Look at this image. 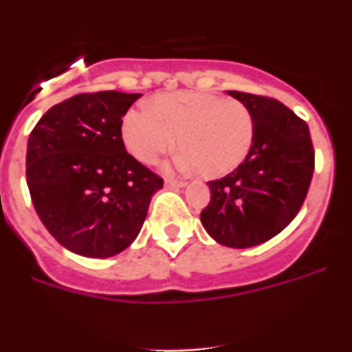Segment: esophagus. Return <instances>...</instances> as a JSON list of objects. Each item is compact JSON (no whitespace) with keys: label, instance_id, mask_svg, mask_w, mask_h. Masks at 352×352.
<instances>
[{"label":"esophagus","instance_id":"obj_1","mask_svg":"<svg viewBox=\"0 0 352 352\" xmlns=\"http://www.w3.org/2000/svg\"><path fill=\"white\" fill-rule=\"evenodd\" d=\"M185 182H179V179H174V178H166V186L167 188H182L185 186Z\"/></svg>","mask_w":352,"mask_h":352}]
</instances>
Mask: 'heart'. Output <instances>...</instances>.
Here are the masks:
<instances>
[{"label": "heart", "mask_w": 352, "mask_h": 352, "mask_svg": "<svg viewBox=\"0 0 352 352\" xmlns=\"http://www.w3.org/2000/svg\"><path fill=\"white\" fill-rule=\"evenodd\" d=\"M151 109H130L121 121L126 149L142 164H157L176 141L182 164L206 178L234 170L254 142V116L243 102L213 93H162Z\"/></svg>", "instance_id": "1"}]
</instances>
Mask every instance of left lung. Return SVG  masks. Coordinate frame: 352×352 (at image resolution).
<instances>
[{"label":"left lung","instance_id":"left-lung-1","mask_svg":"<svg viewBox=\"0 0 352 352\" xmlns=\"http://www.w3.org/2000/svg\"><path fill=\"white\" fill-rule=\"evenodd\" d=\"M227 93L254 116V142L231 174L208 182L211 199L201 222L220 245L247 248L268 241L296 217L312 182L316 155L307 121L282 102Z\"/></svg>","mask_w":352,"mask_h":352}]
</instances>
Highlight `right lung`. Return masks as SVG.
<instances>
[{
    "instance_id": "add662e5",
    "label": "right lung",
    "mask_w": 352,
    "mask_h": 352,
    "mask_svg": "<svg viewBox=\"0 0 352 352\" xmlns=\"http://www.w3.org/2000/svg\"><path fill=\"white\" fill-rule=\"evenodd\" d=\"M141 93H79L31 130L26 182L47 231L84 257H113L138 238L164 179L125 149L121 121Z\"/></svg>"
}]
</instances>
